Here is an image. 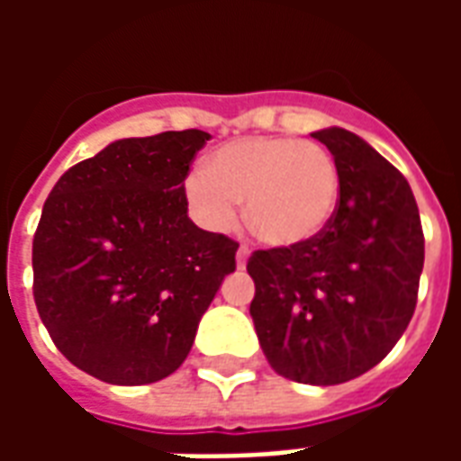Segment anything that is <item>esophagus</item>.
Here are the masks:
<instances>
[{
	"mask_svg": "<svg viewBox=\"0 0 461 461\" xmlns=\"http://www.w3.org/2000/svg\"><path fill=\"white\" fill-rule=\"evenodd\" d=\"M247 261H249V249H247V247H240V249H237V267L244 269V267H247Z\"/></svg>",
	"mask_w": 461,
	"mask_h": 461,
	"instance_id": "34e87169",
	"label": "esophagus"
}]
</instances>
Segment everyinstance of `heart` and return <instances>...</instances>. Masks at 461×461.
I'll list each match as a JSON object with an SVG mask.
<instances>
[{
	"instance_id": "obj_1",
	"label": "heart",
	"mask_w": 461,
	"mask_h": 461,
	"mask_svg": "<svg viewBox=\"0 0 461 461\" xmlns=\"http://www.w3.org/2000/svg\"><path fill=\"white\" fill-rule=\"evenodd\" d=\"M240 200L251 234L291 249L319 240L340 202L336 158L319 142L257 135L221 145L185 180L192 220L214 234L237 227Z\"/></svg>"
}]
</instances>
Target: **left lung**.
<instances>
[{"instance_id": "left-lung-1", "label": "left lung", "mask_w": 461, "mask_h": 461, "mask_svg": "<svg viewBox=\"0 0 461 461\" xmlns=\"http://www.w3.org/2000/svg\"><path fill=\"white\" fill-rule=\"evenodd\" d=\"M336 158L340 202L319 240L251 254L249 313L279 375L339 385L375 367L415 313L425 264L407 180L356 132H311Z\"/></svg>"}]
</instances>
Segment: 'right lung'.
I'll return each instance as SVG.
<instances>
[{
	"label": "right lung",
	"instance_id": "1",
	"mask_svg": "<svg viewBox=\"0 0 461 461\" xmlns=\"http://www.w3.org/2000/svg\"><path fill=\"white\" fill-rule=\"evenodd\" d=\"M210 132L122 138L61 175L34 234V301L56 348L111 385L175 373L234 271L237 241L187 217Z\"/></svg>",
	"mask_w": 461,
	"mask_h": 461
}]
</instances>
